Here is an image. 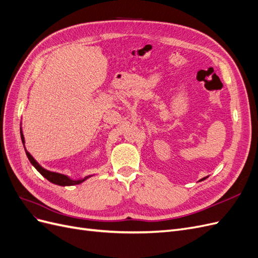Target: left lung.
<instances>
[{
    "label": "left lung",
    "mask_w": 258,
    "mask_h": 258,
    "mask_svg": "<svg viewBox=\"0 0 258 258\" xmlns=\"http://www.w3.org/2000/svg\"><path fill=\"white\" fill-rule=\"evenodd\" d=\"M204 179H206V177H204L202 179H200V181H204Z\"/></svg>",
    "instance_id": "8db88e82"
}]
</instances>
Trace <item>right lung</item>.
Segmentation results:
<instances>
[{"label":"right lung","instance_id":"add662e5","mask_svg":"<svg viewBox=\"0 0 258 258\" xmlns=\"http://www.w3.org/2000/svg\"><path fill=\"white\" fill-rule=\"evenodd\" d=\"M21 140H22V143H23V146H25V138H23V135L21 132ZM26 154L28 156V158L30 160V162L32 163V165L35 167V169L40 172L45 178H47L49 182L53 183V184H57V185H60V186H71V185H77V184H81L82 182H84L85 179H87L88 177L90 176H86L85 178L83 179H77V181H74V179H71L70 177H68L67 175L64 174H60V173H56V172H50V171L46 170L44 168H42L38 163L36 162V160L32 157V156L30 155V153H28L26 151Z\"/></svg>","mask_w":258,"mask_h":258}]
</instances>
